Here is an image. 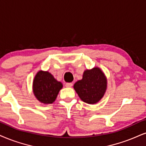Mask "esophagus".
Returning <instances> with one entry per match:
<instances>
[{
  "label": "esophagus",
  "mask_w": 146,
  "mask_h": 146,
  "mask_svg": "<svg viewBox=\"0 0 146 146\" xmlns=\"http://www.w3.org/2000/svg\"><path fill=\"white\" fill-rule=\"evenodd\" d=\"M72 82H67V83H66V87H72Z\"/></svg>",
  "instance_id": "1"
}]
</instances>
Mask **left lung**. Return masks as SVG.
<instances>
[{
	"mask_svg": "<svg viewBox=\"0 0 146 146\" xmlns=\"http://www.w3.org/2000/svg\"><path fill=\"white\" fill-rule=\"evenodd\" d=\"M107 87L106 76L98 68L84 71L82 79L74 85L79 98L85 103L94 104L103 98Z\"/></svg>",
	"mask_w": 146,
	"mask_h": 146,
	"instance_id": "obj_1",
	"label": "left lung"
}]
</instances>
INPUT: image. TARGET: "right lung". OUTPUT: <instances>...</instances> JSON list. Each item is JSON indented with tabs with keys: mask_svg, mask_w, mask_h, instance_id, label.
Returning a JSON list of instances; mask_svg holds the SVG:
<instances>
[{
	"mask_svg": "<svg viewBox=\"0 0 146 146\" xmlns=\"http://www.w3.org/2000/svg\"><path fill=\"white\" fill-rule=\"evenodd\" d=\"M62 88V82L55 80L53 75L48 72H38L33 82L36 98L44 104L54 102Z\"/></svg>",
	"mask_w": 146,
	"mask_h": 146,
	"instance_id": "right-lung-1",
	"label": "right lung"
}]
</instances>
